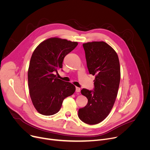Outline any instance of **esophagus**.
I'll return each instance as SVG.
<instances>
[{"mask_svg":"<svg viewBox=\"0 0 150 150\" xmlns=\"http://www.w3.org/2000/svg\"><path fill=\"white\" fill-rule=\"evenodd\" d=\"M81 91V89L80 88H78V87H76V92H80Z\"/></svg>","mask_w":150,"mask_h":150,"instance_id":"34e87169","label":"esophagus"}]
</instances>
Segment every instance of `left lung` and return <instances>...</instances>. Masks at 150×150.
Listing matches in <instances>:
<instances>
[{"label":"left lung","mask_w":150,"mask_h":150,"mask_svg":"<svg viewBox=\"0 0 150 150\" xmlns=\"http://www.w3.org/2000/svg\"><path fill=\"white\" fill-rule=\"evenodd\" d=\"M83 46L89 72L96 76L95 88L93 91H81L88 103L78 110V117L86 123L96 125L106 119L114 105L120 81V62L116 52L103 41Z\"/></svg>","instance_id":"obj_1"}]
</instances>
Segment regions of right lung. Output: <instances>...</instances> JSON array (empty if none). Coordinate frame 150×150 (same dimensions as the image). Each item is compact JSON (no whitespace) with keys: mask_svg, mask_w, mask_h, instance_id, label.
<instances>
[{"mask_svg":"<svg viewBox=\"0 0 150 150\" xmlns=\"http://www.w3.org/2000/svg\"><path fill=\"white\" fill-rule=\"evenodd\" d=\"M77 45V42L54 37L41 42L34 50L28 70V83L31 101L41 114L57 113L64 98L75 92L73 84L58 79L54 73L62 69L64 57Z\"/></svg>","mask_w":150,"mask_h":150,"instance_id":"obj_1","label":"right lung"}]
</instances>
